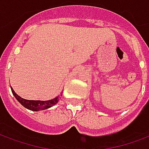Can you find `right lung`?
Listing matches in <instances>:
<instances>
[{"label": "right lung", "mask_w": 149, "mask_h": 149, "mask_svg": "<svg viewBox=\"0 0 149 149\" xmlns=\"http://www.w3.org/2000/svg\"><path fill=\"white\" fill-rule=\"evenodd\" d=\"M12 89V92H13V95L15 96L17 101H18L22 106H24L25 108L28 109L30 111H43V110H47L48 108H50L51 107L54 106L57 104L58 101L60 100L61 96H62V92L61 93L60 95L55 97L53 100H46V101H41V100H28L23 99L20 96H19L18 95L16 94L14 91L13 88Z\"/></svg>", "instance_id": "obj_1"}]
</instances>
